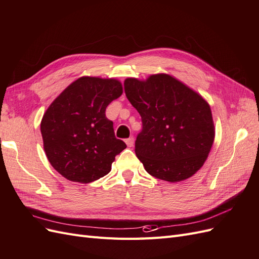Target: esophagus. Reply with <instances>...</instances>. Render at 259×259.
Returning <instances> with one entry per match:
<instances>
[{
  "mask_svg": "<svg viewBox=\"0 0 259 259\" xmlns=\"http://www.w3.org/2000/svg\"><path fill=\"white\" fill-rule=\"evenodd\" d=\"M125 143H126L127 147H133V146H134V138L130 137V138H127L126 140H125Z\"/></svg>",
  "mask_w": 259,
  "mask_h": 259,
  "instance_id": "esophagus-1",
  "label": "esophagus"
}]
</instances>
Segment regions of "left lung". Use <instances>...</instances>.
<instances>
[{
  "label": "left lung",
  "mask_w": 259,
  "mask_h": 259,
  "mask_svg": "<svg viewBox=\"0 0 259 259\" xmlns=\"http://www.w3.org/2000/svg\"><path fill=\"white\" fill-rule=\"evenodd\" d=\"M124 91L142 116L135 153L148 173L169 183L197 173L215 137L210 108L203 97L165 73L146 81L128 77Z\"/></svg>",
  "instance_id": "left-lung-1"
}]
</instances>
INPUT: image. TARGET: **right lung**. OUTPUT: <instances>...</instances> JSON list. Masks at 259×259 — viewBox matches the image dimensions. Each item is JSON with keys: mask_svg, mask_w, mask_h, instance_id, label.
Here are the masks:
<instances>
[{"mask_svg": "<svg viewBox=\"0 0 259 259\" xmlns=\"http://www.w3.org/2000/svg\"><path fill=\"white\" fill-rule=\"evenodd\" d=\"M122 93L120 81L82 76L49 107L41 134L46 156L61 176L89 184L111 170L115 155L126 145L115 138L106 108Z\"/></svg>", "mask_w": 259, "mask_h": 259, "instance_id": "1", "label": "right lung"}]
</instances>
